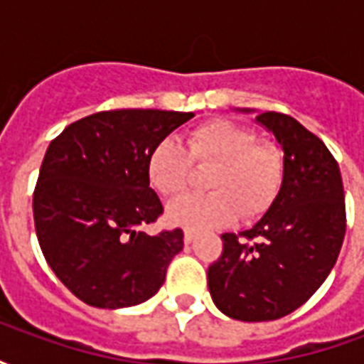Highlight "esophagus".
I'll use <instances>...</instances> for the list:
<instances>
[{
	"label": "esophagus",
	"mask_w": 364,
	"mask_h": 364,
	"mask_svg": "<svg viewBox=\"0 0 364 364\" xmlns=\"http://www.w3.org/2000/svg\"><path fill=\"white\" fill-rule=\"evenodd\" d=\"M195 236H197V234H195V230H185V234H183V240H185V242H187V244H191V242H193V240H195Z\"/></svg>",
	"instance_id": "obj_1"
}]
</instances>
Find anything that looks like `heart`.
<instances>
[{
	"mask_svg": "<svg viewBox=\"0 0 364 364\" xmlns=\"http://www.w3.org/2000/svg\"><path fill=\"white\" fill-rule=\"evenodd\" d=\"M195 169H210L206 187L213 193L171 203L167 220L187 228L226 226L237 216L253 220L271 208L284 177V154L252 127L226 119L191 128L185 146L161 138L148 151V181L161 197L175 198L189 191Z\"/></svg>",
	"mask_w": 364,
	"mask_h": 364,
	"instance_id": "obj_1",
	"label": "heart"
}]
</instances>
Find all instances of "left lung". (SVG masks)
I'll list each match as a JSON object with an SVG mask.
<instances>
[{
    "label": "left lung",
    "mask_w": 364,
    "mask_h": 364,
    "mask_svg": "<svg viewBox=\"0 0 364 364\" xmlns=\"http://www.w3.org/2000/svg\"><path fill=\"white\" fill-rule=\"evenodd\" d=\"M255 119L284 151L281 191L252 230L222 234V255L208 267L214 304L242 321L279 320L304 304L336 265L347 226L343 181L326 144L289 114Z\"/></svg>",
    "instance_id": "obj_1"
}]
</instances>
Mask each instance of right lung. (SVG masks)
I'll return each instance as SVG.
<instances>
[{
	"mask_svg": "<svg viewBox=\"0 0 364 364\" xmlns=\"http://www.w3.org/2000/svg\"><path fill=\"white\" fill-rule=\"evenodd\" d=\"M193 112L117 109L60 132L44 154L33 216L43 255L74 296L95 308L151 298L183 250V230L140 232L164 213L150 187L151 146Z\"/></svg>",
	"mask_w": 364,
	"mask_h": 364,
	"instance_id": "obj_1",
	"label": "right lung"
}]
</instances>
